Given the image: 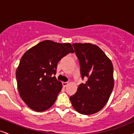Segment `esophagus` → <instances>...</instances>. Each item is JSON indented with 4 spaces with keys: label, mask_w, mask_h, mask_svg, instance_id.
<instances>
[{
    "label": "esophagus",
    "mask_w": 134,
    "mask_h": 134,
    "mask_svg": "<svg viewBox=\"0 0 134 134\" xmlns=\"http://www.w3.org/2000/svg\"><path fill=\"white\" fill-rule=\"evenodd\" d=\"M62 84H63V86L66 87L67 85H68V82H63Z\"/></svg>",
    "instance_id": "obj_1"
}]
</instances>
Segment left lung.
I'll use <instances>...</instances> for the list:
<instances>
[{"label":"left lung","mask_w":134,"mask_h":134,"mask_svg":"<svg viewBox=\"0 0 134 134\" xmlns=\"http://www.w3.org/2000/svg\"><path fill=\"white\" fill-rule=\"evenodd\" d=\"M79 59L82 78L76 94L70 96L72 107L82 115L100 111L107 103L114 86L113 67L111 60L96 44L73 43Z\"/></svg>","instance_id":"obj_1"}]
</instances>
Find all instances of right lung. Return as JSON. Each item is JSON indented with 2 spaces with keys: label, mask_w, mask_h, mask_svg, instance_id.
Here are the masks:
<instances>
[{
  "label": "right lung",
  "mask_w": 134,
  "mask_h": 134,
  "mask_svg": "<svg viewBox=\"0 0 134 134\" xmlns=\"http://www.w3.org/2000/svg\"><path fill=\"white\" fill-rule=\"evenodd\" d=\"M72 44L44 40L27 50L16 69L19 96L31 109L43 111L52 107L62 84L55 76L58 62L69 53Z\"/></svg>",
  "instance_id": "add662e5"
}]
</instances>
